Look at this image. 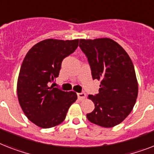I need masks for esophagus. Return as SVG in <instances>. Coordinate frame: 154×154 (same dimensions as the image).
Returning <instances> with one entry per match:
<instances>
[{
	"label": "esophagus",
	"mask_w": 154,
	"mask_h": 154,
	"mask_svg": "<svg viewBox=\"0 0 154 154\" xmlns=\"http://www.w3.org/2000/svg\"><path fill=\"white\" fill-rule=\"evenodd\" d=\"M77 96H78V98L79 99V100H83V99L85 98V97H86V94L83 92L78 93V94H77Z\"/></svg>",
	"instance_id": "esophagus-1"
}]
</instances>
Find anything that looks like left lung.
Segmentation results:
<instances>
[{
	"label": "left lung",
	"mask_w": 154,
	"mask_h": 154,
	"mask_svg": "<svg viewBox=\"0 0 154 154\" xmlns=\"http://www.w3.org/2000/svg\"><path fill=\"white\" fill-rule=\"evenodd\" d=\"M93 79L101 81L99 93L89 95L94 109L86 117L93 124L112 128L120 124L133 109L138 96V82L130 57L110 38L80 39Z\"/></svg>",
	"instance_id": "obj_1"
}]
</instances>
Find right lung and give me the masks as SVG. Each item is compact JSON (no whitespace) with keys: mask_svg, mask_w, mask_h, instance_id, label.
Wrapping results in <instances>:
<instances>
[{"mask_svg":"<svg viewBox=\"0 0 154 154\" xmlns=\"http://www.w3.org/2000/svg\"><path fill=\"white\" fill-rule=\"evenodd\" d=\"M78 45L79 39H46L34 45L24 58L18 78V99L26 117L40 128L62 123L77 99L73 91L65 92L49 84L59 75L63 60Z\"/></svg>","mask_w":154,"mask_h":154,"instance_id":"right-lung-1","label":"right lung"}]
</instances>
